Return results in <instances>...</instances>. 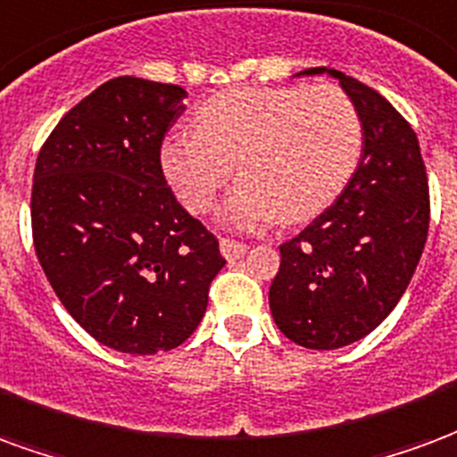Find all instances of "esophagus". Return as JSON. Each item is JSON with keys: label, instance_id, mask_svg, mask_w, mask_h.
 I'll return each instance as SVG.
<instances>
[{"label": "esophagus", "instance_id": "esophagus-1", "mask_svg": "<svg viewBox=\"0 0 457 457\" xmlns=\"http://www.w3.org/2000/svg\"><path fill=\"white\" fill-rule=\"evenodd\" d=\"M219 248H221V255H224L226 261H238L245 255L248 251V245L243 241H233V238H221L219 241Z\"/></svg>", "mask_w": 457, "mask_h": 457}]
</instances>
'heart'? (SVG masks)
Returning a JSON list of instances; mask_svg holds the SVG:
<instances>
[{"instance_id":"b5f03b06","label":"heart","mask_w":457,"mask_h":457,"mask_svg":"<svg viewBox=\"0 0 457 457\" xmlns=\"http://www.w3.org/2000/svg\"><path fill=\"white\" fill-rule=\"evenodd\" d=\"M362 145V121L338 85L238 87L196 109L195 133H172L160 165L172 192L206 214L228 185L219 219L255 231L278 219L304 221L331 204L351 178Z\"/></svg>"}]
</instances>
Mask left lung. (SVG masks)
Masks as SVG:
<instances>
[{
  "label": "left lung",
  "instance_id": "obj_1",
  "mask_svg": "<svg viewBox=\"0 0 457 457\" xmlns=\"http://www.w3.org/2000/svg\"><path fill=\"white\" fill-rule=\"evenodd\" d=\"M362 121L351 182L304 231L279 245L270 312L289 341L334 351L375 331L411 282L428 236V178L414 129L385 96L338 70Z\"/></svg>",
  "mask_w": 457,
  "mask_h": 457
}]
</instances>
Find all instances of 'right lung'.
<instances>
[{"mask_svg":"<svg viewBox=\"0 0 457 457\" xmlns=\"http://www.w3.org/2000/svg\"><path fill=\"white\" fill-rule=\"evenodd\" d=\"M185 96L178 85L109 79L60 119L36 160L38 262L70 316L114 351L153 355L187 341L226 265L160 165Z\"/></svg>","mask_w":457,"mask_h":457,"instance_id":"obj_1","label":"right lung"}]
</instances>
